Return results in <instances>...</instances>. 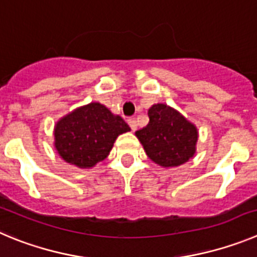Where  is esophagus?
I'll use <instances>...</instances> for the list:
<instances>
[{
    "label": "esophagus",
    "instance_id": "obj_1",
    "mask_svg": "<svg viewBox=\"0 0 257 257\" xmlns=\"http://www.w3.org/2000/svg\"><path fill=\"white\" fill-rule=\"evenodd\" d=\"M128 124H129V126H131L132 131H136V129H137V121H136V119H134V117H129Z\"/></svg>",
    "mask_w": 257,
    "mask_h": 257
}]
</instances>
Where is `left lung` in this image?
I'll list each match as a JSON object with an SVG mask.
<instances>
[{
	"mask_svg": "<svg viewBox=\"0 0 257 257\" xmlns=\"http://www.w3.org/2000/svg\"><path fill=\"white\" fill-rule=\"evenodd\" d=\"M149 117V124L136 136L154 163L173 168L193 157L198 132L183 115L165 103H156L150 107Z\"/></svg>",
	"mask_w": 257,
	"mask_h": 257,
	"instance_id": "8db88e82",
	"label": "left lung"
}]
</instances>
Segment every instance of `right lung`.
<instances>
[{"label":"right lung","instance_id":"1","mask_svg":"<svg viewBox=\"0 0 257 257\" xmlns=\"http://www.w3.org/2000/svg\"><path fill=\"white\" fill-rule=\"evenodd\" d=\"M131 131L119 115L98 102L74 110L55 125V147L66 163L92 168L105 160L119 134Z\"/></svg>","mask_w":257,"mask_h":257}]
</instances>
